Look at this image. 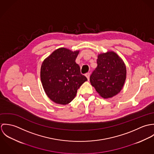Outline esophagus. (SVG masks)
<instances>
[{
	"label": "esophagus",
	"instance_id": "1",
	"mask_svg": "<svg viewBox=\"0 0 154 154\" xmlns=\"http://www.w3.org/2000/svg\"><path fill=\"white\" fill-rule=\"evenodd\" d=\"M85 76H86V77L87 78V79H88V80L89 81V76H90V73H86Z\"/></svg>",
	"mask_w": 154,
	"mask_h": 154
}]
</instances>
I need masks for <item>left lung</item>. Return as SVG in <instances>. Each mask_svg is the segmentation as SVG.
<instances>
[{"label": "left lung", "mask_w": 154, "mask_h": 154, "mask_svg": "<svg viewBox=\"0 0 154 154\" xmlns=\"http://www.w3.org/2000/svg\"><path fill=\"white\" fill-rule=\"evenodd\" d=\"M97 67L90 76V82L98 94L110 98L119 94L126 78V67L122 59L109 51L98 55Z\"/></svg>", "instance_id": "obj_1"}]
</instances>
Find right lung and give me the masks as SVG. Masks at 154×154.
<instances>
[{
    "label": "right lung",
    "instance_id": "obj_1",
    "mask_svg": "<svg viewBox=\"0 0 154 154\" xmlns=\"http://www.w3.org/2000/svg\"><path fill=\"white\" fill-rule=\"evenodd\" d=\"M79 50L61 47L54 50L42 63L40 78L47 97L62 105L70 103L77 90L87 81L75 62Z\"/></svg>",
    "mask_w": 154,
    "mask_h": 154
}]
</instances>
